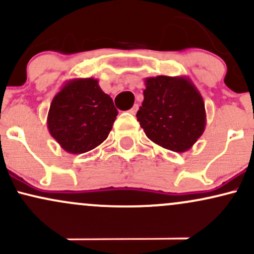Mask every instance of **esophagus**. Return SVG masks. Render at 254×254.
I'll return each instance as SVG.
<instances>
[{
  "label": "esophagus",
  "instance_id": "34e87169",
  "mask_svg": "<svg viewBox=\"0 0 254 254\" xmlns=\"http://www.w3.org/2000/svg\"><path fill=\"white\" fill-rule=\"evenodd\" d=\"M137 111H138V104H135L132 107H131L130 113H132V115H136Z\"/></svg>",
  "mask_w": 254,
  "mask_h": 254
}]
</instances>
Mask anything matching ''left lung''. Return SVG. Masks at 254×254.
I'll return each instance as SVG.
<instances>
[{
	"label": "left lung",
	"instance_id": "1",
	"mask_svg": "<svg viewBox=\"0 0 254 254\" xmlns=\"http://www.w3.org/2000/svg\"><path fill=\"white\" fill-rule=\"evenodd\" d=\"M144 100L137 111L145 135L165 149L184 153L203 135L206 113L203 97L188 76L144 78Z\"/></svg>",
	"mask_w": 254,
	"mask_h": 254
}]
</instances>
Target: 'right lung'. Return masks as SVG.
I'll return each mask as SVG.
<instances>
[{"mask_svg": "<svg viewBox=\"0 0 254 254\" xmlns=\"http://www.w3.org/2000/svg\"><path fill=\"white\" fill-rule=\"evenodd\" d=\"M117 115L113 100L97 78H72L52 99L48 129L62 149L82 154L107 138Z\"/></svg>", "mask_w": 254, "mask_h": 254, "instance_id": "add662e5", "label": "right lung"}]
</instances>
